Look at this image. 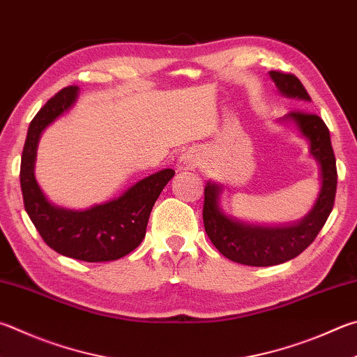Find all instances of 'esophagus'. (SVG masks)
Returning <instances> with one entry per match:
<instances>
[{"label":"esophagus","mask_w":357,"mask_h":357,"mask_svg":"<svg viewBox=\"0 0 357 357\" xmlns=\"http://www.w3.org/2000/svg\"><path fill=\"white\" fill-rule=\"evenodd\" d=\"M199 158H198V153L195 150H187L183 156L179 158L178 162V167L181 170H195L199 164Z\"/></svg>","instance_id":"obj_1"}]
</instances>
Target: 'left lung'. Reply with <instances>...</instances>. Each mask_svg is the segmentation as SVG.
Wrapping results in <instances>:
<instances>
[{"label":"left lung","mask_w":357,"mask_h":357,"mask_svg":"<svg viewBox=\"0 0 357 357\" xmlns=\"http://www.w3.org/2000/svg\"><path fill=\"white\" fill-rule=\"evenodd\" d=\"M271 79L282 95L289 98L310 101L307 90L295 75L271 70ZM286 120L296 123L303 135L310 142V154L320 164L321 189L315 204L301 222L284 228H265L236 222L220 211V185L207 183L204 189L203 222L204 229L213 246L231 261L251 265V267H270L287 262L307 248L319 236L331 213L337 189L335 156L329 137V129L319 115L294 109Z\"/></svg>","instance_id":"1"}]
</instances>
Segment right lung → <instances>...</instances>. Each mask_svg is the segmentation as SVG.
<instances>
[{
	"label": "right lung",
	"instance_id": "right-lung-1",
	"mask_svg": "<svg viewBox=\"0 0 357 357\" xmlns=\"http://www.w3.org/2000/svg\"><path fill=\"white\" fill-rule=\"evenodd\" d=\"M77 86H68L47 101L32 119L22 153L20 185L24 209L38 234L59 255L84 262H109L129 255L146 234L154 203L174 170L167 168L139 181L120 198L87 211H67L50 203L34 176L40 134L73 105Z\"/></svg>",
	"mask_w": 357,
	"mask_h": 357
}]
</instances>
